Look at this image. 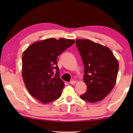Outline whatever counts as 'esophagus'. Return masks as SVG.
Wrapping results in <instances>:
<instances>
[{
	"instance_id": "obj_1",
	"label": "esophagus",
	"mask_w": 133,
	"mask_h": 133,
	"mask_svg": "<svg viewBox=\"0 0 133 133\" xmlns=\"http://www.w3.org/2000/svg\"><path fill=\"white\" fill-rule=\"evenodd\" d=\"M70 83L71 84L73 85V84H76V82L75 80H72V81H71L70 82Z\"/></svg>"
}]
</instances>
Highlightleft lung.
<instances>
[{"label": "left lung", "instance_id": "obj_1", "mask_svg": "<svg viewBox=\"0 0 133 133\" xmlns=\"http://www.w3.org/2000/svg\"><path fill=\"white\" fill-rule=\"evenodd\" d=\"M76 43L84 66L83 80L87 85L80 98L89 103L102 100L116 84L117 60L109 48L100 44L87 39H77Z\"/></svg>", "mask_w": 133, "mask_h": 133}]
</instances>
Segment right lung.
I'll list each match as a JSON object with an SVG mask.
<instances>
[{
  "label": "right lung",
  "instance_id": "1",
  "mask_svg": "<svg viewBox=\"0 0 133 133\" xmlns=\"http://www.w3.org/2000/svg\"><path fill=\"white\" fill-rule=\"evenodd\" d=\"M71 39L55 38L36 42L22 56V76L29 93L43 103L58 99L64 83L60 79L57 57L75 43Z\"/></svg>",
  "mask_w": 133,
  "mask_h": 133
}]
</instances>
